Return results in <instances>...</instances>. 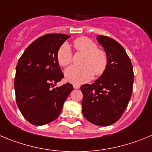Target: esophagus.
I'll list each match as a JSON object with an SVG mask.
<instances>
[{
    "instance_id": "esophagus-1",
    "label": "esophagus",
    "mask_w": 152,
    "mask_h": 152,
    "mask_svg": "<svg viewBox=\"0 0 152 152\" xmlns=\"http://www.w3.org/2000/svg\"><path fill=\"white\" fill-rule=\"evenodd\" d=\"M73 88H74L75 89H78V88H80V86H79V85H78V84H73Z\"/></svg>"
}]
</instances>
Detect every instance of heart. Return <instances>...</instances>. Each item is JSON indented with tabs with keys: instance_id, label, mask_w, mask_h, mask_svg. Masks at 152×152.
<instances>
[{
	"instance_id": "heart-1",
	"label": "heart",
	"mask_w": 152,
	"mask_h": 152,
	"mask_svg": "<svg viewBox=\"0 0 152 152\" xmlns=\"http://www.w3.org/2000/svg\"><path fill=\"white\" fill-rule=\"evenodd\" d=\"M76 52L85 54L82 66H69L64 70L66 81L74 84H82L90 80L94 76H100L105 71L108 58L106 52L98 49L97 45L86 37H79L73 41ZM57 60L62 66H67L72 62L73 54L69 44H62L57 52Z\"/></svg>"
}]
</instances>
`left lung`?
Wrapping results in <instances>:
<instances>
[{"label":"left lung","instance_id":"left-lung-1","mask_svg":"<svg viewBox=\"0 0 152 152\" xmlns=\"http://www.w3.org/2000/svg\"><path fill=\"white\" fill-rule=\"evenodd\" d=\"M97 40L108 58L105 71L91 85L81 86L83 114L89 122L109 126L118 121L131 97L133 65L121 44L109 37L97 35Z\"/></svg>","mask_w":152,"mask_h":152}]
</instances>
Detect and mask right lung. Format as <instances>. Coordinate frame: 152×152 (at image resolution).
I'll return each mask as SVG.
<instances>
[{
  "label": "right lung",
  "instance_id": "obj_1",
  "mask_svg": "<svg viewBox=\"0 0 152 152\" xmlns=\"http://www.w3.org/2000/svg\"><path fill=\"white\" fill-rule=\"evenodd\" d=\"M69 35L50 34L28 46L15 68L14 88L18 107L31 124L41 126L53 121L73 87L66 83L54 87L64 78L57 52Z\"/></svg>",
  "mask_w": 152,
  "mask_h": 152
}]
</instances>
